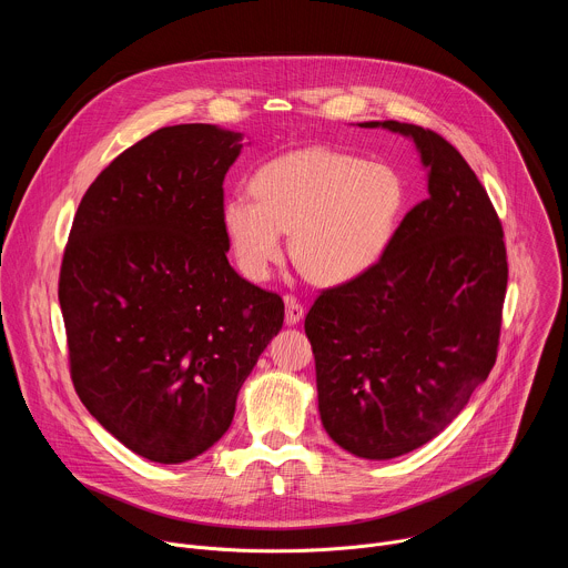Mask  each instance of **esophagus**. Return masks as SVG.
I'll return each mask as SVG.
<instances>
[{
  "label": "esophagus",
  "instance_id": "obj_1",
  "mask_svg": "<svg viewBox=\"0 0 568 568\" xmlns=\"http://www.w3.org/2000/svg\"><path fill=\"white\" fill-rule=\"evenodd\" d=\"M305 316V307L296 301V296H285V323L287 326H296V323Z\"/></svg>",
  "mask_w": 568,
  "mask_h": 568
}]
</instances>
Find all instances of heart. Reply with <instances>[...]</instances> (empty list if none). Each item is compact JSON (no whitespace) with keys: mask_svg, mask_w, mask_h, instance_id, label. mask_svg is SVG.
<instances>
[{"mask_svg":"<svg viewBox=\"0 0 568 568\" xmlns=\"http://www.w3.org/2000/svg\"><path fill=\"white\" fill-rule=\"evenodd\" d=\"M252 195L222 204L229 250L250 281L270 276L290 233V256L310 281L351 283L382 261L404 206L393 169L331 148L272 159L254 175Z\"/></svg>","mask_w":568,"mask_h":568,"instance_id":"heart-1","label":"heart"}]
</instances>
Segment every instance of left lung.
<instances>
[{"label": "left lung", "instance_id": "obj_1", "mask_svg": "<svg viewBox=\"0 0 568 568\" xmlns=\"http://www.w3.org/2000/svg\"><path fill=\"white\" fill-rule=\"evenodd\" d=\"M429 195L364 276L323 290L305 316L318 414L346 452L388 460L438 436L488 379L499 348L508 258L501 220L463 154L414 123Z\"/></svg>", "mask_w": 568, "mask_h": 568}]
</instances>
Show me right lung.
Instances as JSON below:
<instances>
[{
	"instance_id": "add662e5",
	"label": "right lung",
	"mask_w": 568,
	"mask_h": 568,
	"mask_svg": "<svg viewBox=\"0 0 568 568\" xmlns=\"http://www.w3.org/2000/svg\"><path fill=\"white\" fill-rule=\"evenodd\" d=\"M240 134L161 128L80 200L58 298L69 373L88 412L134 454L178 465L231 427L235 397L285 305L235 274L222 229Z\"/></svg>"
}]
</instances>
